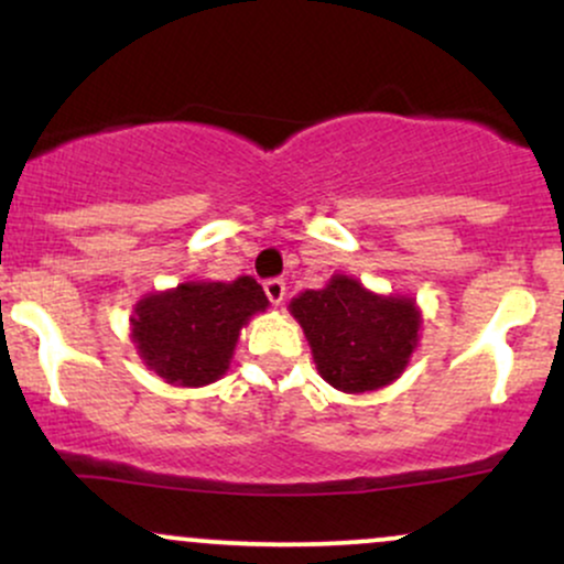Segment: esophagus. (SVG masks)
Returning a JSON list of instances; mask_svg holds the SVG:
<instances>
[{
    "mask_svg": "<svg viewBox=\"0 0 564 564\" xmlns=\"http://www.w3.org/2000/svg\"><path fill=\"white\" fill-rule=\"evenodd\" d=\"M262 286H264V294H268V300L273 304H281L283 296H286V281H283V278H268Z\"/></svg>",
    "mask_w": 564,
    "mask_h": 564,
    "instance_id": "1",
    "label": "esophagus"
}]
</instances>
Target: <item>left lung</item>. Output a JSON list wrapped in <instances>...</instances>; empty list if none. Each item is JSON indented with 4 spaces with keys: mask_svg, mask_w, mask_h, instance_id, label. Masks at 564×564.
Segmentation results:
<instances>
[{
    "mask_svg": "<svg viewBox=\"0 0 564 564\" xmlns=\"http://www.w3.org/2000/svg\"><path fill=\"white\" fill-rule=\"evenodd\" d=\"M291 313L302 323L321 377L341 392L390 384L416 347V304L377 296L345 275L321 291H304L291 302Z\"/></svg>",
    "mask_w": 564,
    "mask_h": 564,
    "instance_id": "8db88e82",
    "label": "left lung"
}]
</instances>
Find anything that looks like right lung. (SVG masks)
I'll use <instances>...</instances> for the list:
<instances>
[{
	"label": "right lung",
	"mask_w": 564,
	"mask_h": 564,
	"mask_svg": "<svg viewBox=\"0 0 564 564\" xmlns=\"http://www.w3.org/2000/svg\"><path fill=\"white\" fill-rule=\"evenodd\" d=\"M264 307L268 296L249 275L232 283H183L138 304L132 336L159 377L200 387L223 377L241 326Z\"/></svg>",
	"instance_id": "right-lung-1"
}]
</instances>
